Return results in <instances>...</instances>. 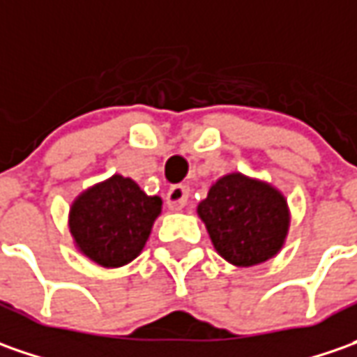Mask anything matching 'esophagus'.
<instances>
[{"mask_svg":"<svg viewBox=\"0 0 357 357\" xmlns=\"http://www.w3.org/2000/svg\"><path fill=\"white\" fill-rule=\"evenodd\" d=\"M188 197H190V190L185 185H174V188H169L166 195L167 207L172 211H181L188 205Z\"/></svg>","mask_w":357,"mask_h":357,"instance_id":"34e87169","label":"esophagus"}]
</instances>
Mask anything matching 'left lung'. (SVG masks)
I'll return each instance as SVG.
<instances>
[{
  "label": "left lung",
  "instance_id": "left-lung-1",
  "mask_svg": "<svg viewBox=\"0 0 357 357\" xmlns=\"http://www.w3.org/2000/svg\"><path fill=\"white\" fill-rule=\"evenodd\" d=\"M217 252L237 266L275 257L289 231L284 197L263 181L229 174L197 205Z\"/></svg>",
  "mask_w": 357,
  "mask_h": 357
}]
</instances>
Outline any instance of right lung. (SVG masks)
<instances>
[{"label":"right lung","instance_id":"add662e5","mask_svg":"<svg viewBox=\"0 0 357 357\" xmlns=\"http://www.w3.org/2000/svg\"><path fill=\"white\" fill-rule=\"evenodd\" d=\"M160 211V197L146 195L130 178L112 176L73 203L70 233L94 263L122 266L140 255Z\"/></svg>","mask_w":357,"mask_h":357}]
</instances>
